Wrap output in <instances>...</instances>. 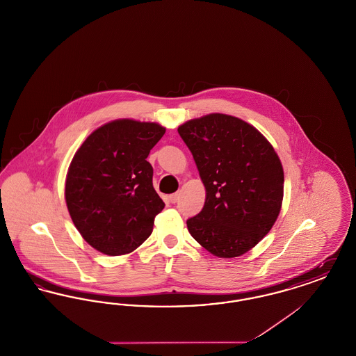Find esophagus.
I'll return each mask as SVG.
<instances>
[{"instance_id": "esophagus-1", "label": "esophagus", "mask_w": 356, "mask_h": 356, "mask_svg": "<svg viewBox=\"0 0 356 356\" xmlns=\"http://www.w3.org/2000/svg\"><path fill=\"white\" fill-rule=\"evenodd\" d=\"M179 196H180V195H179V192H176V193H172V195L170 196V203H176V202L179 200Z\"/></svg>"}]
</instances>
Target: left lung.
Returning a JSON list of instances; mask_svg holds the SVG:
<instances>
[{"label":"left lung","instance_id":"obj_1","mask_svg":"<svg viewBox=\"0 0 356 356\" xmlns=\"http://www.w3.org/2000/svg\"><path fill=\"white\" fill-rule=\"evenodd\" d=\"M205 186L192 237L215 256L248 252L271 231L283 202L284 172L270 141L251 124L211 113L177 128Z\"/></svg>","mask_w":356,"mask_h":356}]
</instances>
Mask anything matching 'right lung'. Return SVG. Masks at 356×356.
<instances>
[{"label": "right lung", "mask_w": 356, "mask_h": 356, "mask_svg": "<svg viewBox=\"0 0 356 356\" xmlns=\"http://www.w3.org/2000/svg\"><path fill=\"white\" fill-rule=\"evenodd\" d=\"M165 128L131 119L111 121L86 137L65 181L73 224L95 250L109 256L135 251L152 234L164 208L147 157Z\"/></svg>", "instance_id": "add662e5"}]
</instances>
